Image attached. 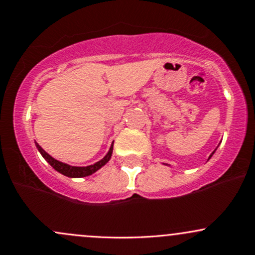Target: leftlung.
Returning <instances> with one entry per match:
<instances>
[{
    "instance_id": "left-lung-1",
    "label": "left lung",
    "mask_w": 255,
    "mask_h": 255,
    "mask_svg": "<svg viewBox=\"0 0 255 255\" xmlns=\"http://www.w3.org/2000/svg\"><path fill=\"white\" fill-rule=\"evenodd\" d=\"M214 152H215V150H214ZM214 152H213V153H212V154H210V155H209V158H208V160H209V159H210V158H212V155H213V154H214ZM166 165H168V164H166Z\"/></svg>"
}]
</instances>
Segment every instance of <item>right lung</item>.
<instances>
[{
    "instance_id": "1",
    "label": "right lung",
    "mask_w": 255,
    "mask_h": 255,
    "mask_svg": "<svg viewBox=\"0 0 255 255\" xmlns=\"http://www.w3.org/2000/svg\"><path fill=\"white\" fill-rule=\"evenodd\" d=\"M35 144H36V148L39 149L41 155H42V157L47 160V163L50 164L52 168L68 177H85V176H89V175L94 174V172L97 171L98 169H101L103 165H106V164L108 163L109 159H111V157H112V153H113V143H112L111 148H109L108 153L106 154V157L103 158V159H101L100 161H97V163L92 164V165H87V166H72V165H68V164H65V163H62V161L54 159V158H52L47 152H45V150L41 148V146L39 143H36V142H35Z\"/></svg>"
}]
</instances>
